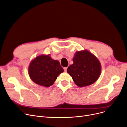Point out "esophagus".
Segmentation results:
<instances>
[{"instance_id":"1","label":"esophagus","mask_w":127,"mask_h":127,"mask_svg":"<svg viewBox=\"0 0 127 127\" xmlns=\"http://www.w3.org/2000/svg\"><path fill=\"white\" fill-rule=\"evenodd\" d=\"M67 68H68V67H64V72H67Z\"/></svg>"}]
</instances>
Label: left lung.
<instances>
[{"mask_svg":"<svg viewBox=\"0 0 127 127\" xmlns=\"http://www.w3.org/2000/svg\"><path fill=\"white\" fill-rule=\"evenodd\" d=\"M73 64L67 69L76 85L79 87L90 85L100 75L101 66L99 60L87 50L77 52L73 58Z\"/></svg>","mask_w":127,"mask_h":127,"instance_id":"left-lung-1","label":"left lung"}]
</instances>
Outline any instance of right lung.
<instances>
[{"mask_svg": "<svg viewBox=\"0 0 127 127\" xmlns=\"http://www.w3.org/2000/svg\"><path fill=\"white\" fill-rule=\"evenodd\" d=\"M63 72L59 62L53 59L49 55H40L35 58L28 68L31 79L38 85L46 87L52 85L57 76Z\"/></svg>", "mask_w": 127, "mask_h": 127, "instance_id": "right-lung-1", "label": "right lung"}]
</instances>
